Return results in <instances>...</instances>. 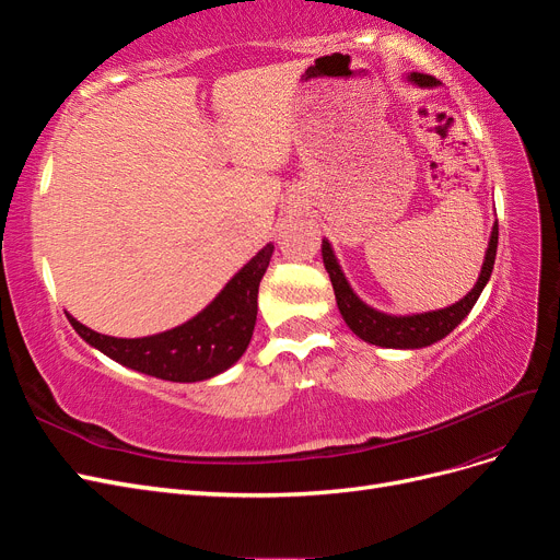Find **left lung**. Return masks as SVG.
Segmentation results:
<instances>
[{
    "instance_id": "obj_1",
    "label": "left lung",
    "mask_w": 560,
    "mask_h": 560,
    "mask_svg": "<svg viewBox=\"0 0 560 560\" xmlns=\"http://www.w3.org/2000/svg\"><path fill=\"white\" fill-rule=\"evenodd\" d=\"M411 83L420 89H432L436 86V79L430 74H420L413 72L409 77ZM495 254H498V222L490 231V241L486 249V259L481 266V273L477 284L471 287V292L460 299L457 303L442 311H432V313H420V315H387L376 308L366 306V303L352 292V287L348 284L341 266H338L334 249L329 241H322V261H325L327 273L334 284V294L338 311H341L346 325L352 329V334H358L362 341L371 346H381V348H401V350H413V348H425L436 341H442L444 336H448L460 322L469 315L474 308V303L481 296L486 282L490 280V273H493V264H495Z\"/></svg>"
}]
</instances>
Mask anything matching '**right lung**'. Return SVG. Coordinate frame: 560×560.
Here are the masks:
<instances>
[{"instance_id":"obj_1","label":"right lung","mask_w":560,"mask_h":560,"mask_svg":"<svg viewBox=\"0 0 560 560\" xmlns=\"http://www.w3.org/2000/svg\"><path fill=\"white\" fill-rule=\"evenodd\" d=\"M273 245H266L235 273L208 308L184 325L144 338H114L97 334L67 315L89 346L114 362L173 383H196L222 374L243 358L257 322L259 282Z\"/></svg>"}]
</instances>
